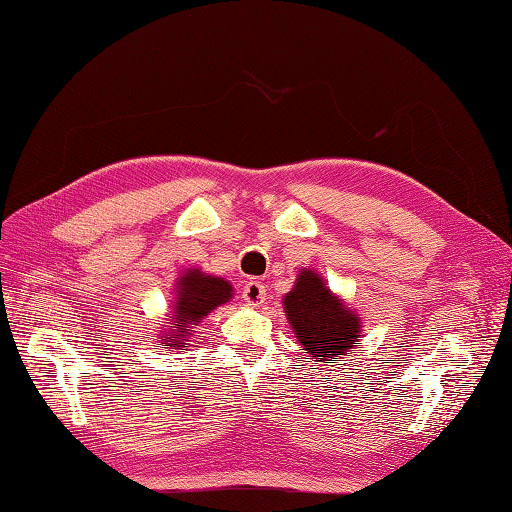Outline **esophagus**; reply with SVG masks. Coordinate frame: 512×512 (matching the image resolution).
I'll use <instances>...</instances> for the list:
<instances>
[{"label": "esophagus", "mask_w": 512, "mask_h": 512, "mask_svg": "<svg viewBox=\"0 0 512 512\" xmlns=\"http://www.w3.org/2000/svg\"><path fill=\"white\" fill-rule=\"evenodd\" d=\"M242 299L251 307H259L266 301V285L261 281H248L242 290Z\"/></svg>", "instance_id": "1"}]
</instances>
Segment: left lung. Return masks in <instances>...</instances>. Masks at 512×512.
Listing matches in <instances>:
<instances>
[{
    "instance_id": "1",
    "label": "left lung",
    "mask_w": 512,
    "mask_h": 512,
    "mask_svg": "<svg viewBox=\"0 0 512 512\" xmlns=\"http://www.w3.org/2000/svg\"><path fill=\"white\" fill-rule=\"evenodd\" d=\"M283 312L307 355L305 360L334 366L347 351L360 347V314L331 292L312 268L299 270L292 290L283 296Z\"/></svg>"
}]
</instances>
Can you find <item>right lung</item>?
Returning <instances> with one entry per match:
<instances>
[{
  "instance_id": "1",
  "label": "right lung",
  "mask_w": 512,
  "mask_h": 512,
  "mask_svg": "<svg viewBox=\"0 0 512 512\" xmlns=\"http://www.w3.org/2000/svg\"><path fill=\"white\" fill-rule=\"evenodd\" d=\"M233 299V285L202 272L200 268H185L174 283V301L168 325L161 327V349L187 351L194 338V329L216 307Z\"/></svg>"
}]
</instances>
